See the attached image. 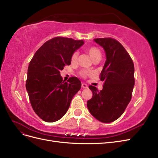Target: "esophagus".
Returning <instances> with one entry per match:
<instances>
[{
	"label": "esophagus",
	"instance_id": "1",
	"mask_svg": "<svg viewBox=\"0 0 158 158\" xmlns=\"http://www.w3.org/2000/svg\"><path fill=\"white\" fill-rule=\"evenodd\" d=\"M81 86H82V88H83V89H87L88 88V85L85 84V83H82V85H81Z\"/></svg>",
	"mask_w": 158,
	"mask_h": 158
}]
</instances>
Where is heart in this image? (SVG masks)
<instances>
[{
	"mask_svg": "<svg viewBox=\"0 0 158 158\" xmlns=\"http://www.w3.org/2000/svg\"><path fill=\"white\" fill-rule=\"evenodd\" d=\"M85 51L89 54V56L91 57V58L93 59L94 62L99 61L102 57V52L100 51V50L98 47H94V46H92V47H89L87 48H86ZM77 58H78V52H74L72 55V57H71V62H72V64H74L77 61ZM90 74H91V72L86 70H82L79 72V75L83 77Z\"/></svg>",
	"mask_w": 158,
	"mask_h": 158,
	"instance_id": "heart-1",
	"label": "heart"
}]
</instances>
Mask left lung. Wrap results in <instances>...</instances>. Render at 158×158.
I'll use <instances>...</instances> for the list:
<instances>
[{
    "label": "left lung",
    "instance_id": "obj_1",
    "mask_svg": "<svg viewBox=\"0 0 158 158\" xmlns=\"http://www.w3.org/2000/svg\"><path fill=\"white\" fill-rule=\"evenodd\" d=\"M106 52V60L100 79L104 81L102 90L89 87L93 97L87 101L90 114L103 123H111L123 114L132 98L135 85V68L130 55L113 38L94 39Z\"/></svg>",
    "mask_w": 158,
    "mask_h": 158
}]
</instances>
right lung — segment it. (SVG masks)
Returning <instances> with one entry per match:
<instances>
[{"label":"right lung","mask_w":158,"mask_h":158,"mask_svg":"<svg viewBox=\"0 0 158 158\" xmlns=\"http://www.w3.org/2000/svg\"><path fill=\"white\" fill-rule=\"evenodd\" d=\"M83 44V40L54 37L37 50L30 62L25 86L34 111L43 121L52 123L62 118L80 90L77 77L65 82L60 71L71 64L72 54Z\"/></svg>","instance_id":"obj_1"}]
</instances>
